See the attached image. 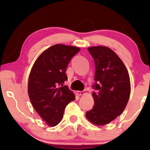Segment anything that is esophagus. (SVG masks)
<instances>
[{"instance_id": "esophagus-1", "label": "esophagus", "mask_w": 150, "mask_h": 150, "mask_svg": "<svg viewBox=\"0 0 150 150\" xmlns=\"http://www.w3.org/2000/svg\"><path fill=\"white\" fill-rule=\"evenodd\" d=\"M87 94V91L84 90V91H77V94L79 96H84Z\"/></svg>"}]
</instances>
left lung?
Returning <instances> with one entry per match:
<instances>
[{"label":"left lung","instance_id":"1","mask_svg":"<svg viewBox=\"0 0 150 150\" xmlns=\"http://www.w3.org/2000/svg\"><path fill=\"white\" fill-rule=\"evenodd\" d=\"M95 63L96 92L92 94L94 107L86 113L89 122L104 125L116 119L124 111L130 94V81L126 67L113 50L106 46L88 49Z\"/></svg>","mask_w":150,"mask_h":150}]
</instances>
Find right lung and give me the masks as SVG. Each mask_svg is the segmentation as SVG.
<instances>
[{
    "instance_id": "obj_1",
    "label": "right lung",
    "mask_w": 150,
    "mask_h": 150,
    "mask_svg": "<svg viewBox=\"0 0 150 150\" xmlns=\"http://www.w3.org/2000/svg\"><path fill=\"white\" fill-rule=\"evenodd\" d=\"M79 47L56 44L39 55L31 69L28 94L35 111L49 126L61 122L65 106L75 100L74 93L63 85L66 68Z\"/></svg>"
}]
</instances>
